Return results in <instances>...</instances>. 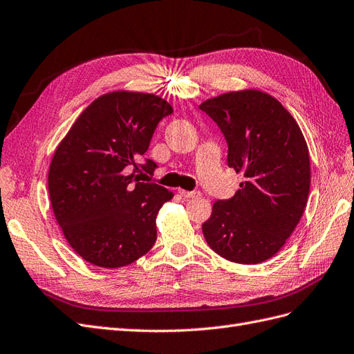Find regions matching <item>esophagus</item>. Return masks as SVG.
I'll list each match as a JSON object with an SVG mask.
<instances>
[{
  "label": "esophagus",
  "instance_id": "obj_1",
  "mask_svg": "<svg viewBox=\"0 0 354 354\" xmlns=\"http://www.w3.org/2000/svg\"><path fill=\"white\" fill-rule=\"evenodd\" d=\"M179 194L185 197V198H196L200 197V191H185V189H179Z\"/></svg>",
  "mask_w": 354,
  "mask_h": 354
}]
</instances>
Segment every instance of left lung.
Returning <instances> with one entry per match:
<instances>
[{"label":"left lung","mask_w":354,"mask_h":354,"mask_svg":"<svg viewBox=\"0 0 354 354\" xmlns=\"http://www.w3.org/2000/svg\"><path fill=\"white\" fill-rule=\"evenodd\" d=\"M228 145L227 165L245 178L228 200L214 203L201 225L210 249L237 264L274 257L294 233L310 191V156L297 121L272 96L241 90L198 106Z\"/></svg>","instance_id":"obj_1"}]
</instances>
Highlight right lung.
Listing matches in <instances>:
<instances>
[{
	"label": "right lung",
	"instance_id": "obj_1",
	"mask_svg": "<svg viewBox=\"0 0 354 354\" xmlns=\"http://www.w3.org/2000/svg\"><path fill=\"white\" fill-rule=\"evenodd\" d=\"M171 113L156 95L106 93L83 111L59 144L48 170L50 201L68 243L90 264L124 267L154 246L157 214L174 193L139 183L138 171L153 174L157 165L138 161Z\"/></svg>",
	"mask_w": 354,
	"mask_h": 354
}]
</instances>
